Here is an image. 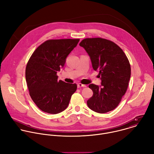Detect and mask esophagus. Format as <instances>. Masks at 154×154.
I'll return each instance as SVG.
<instances>
[{"mask_svg": "<svg viewBox=\"0 0 154 154\" xmlns=\"http://www.w3.org/2000/svg\"><path fill=\"white\" fill-rule=\"evenodd\" d=\"M86 86L85 85L82 84V83H79L77 84V87L79 88H81V87H86Z\"/></svg>", "mask_w": 154, "mask_h": 154, "instance_id": "esophagus-1", "label": "esophagus"}]
</instances>
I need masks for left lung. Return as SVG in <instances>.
<instances>
[{"mask_svg": "<svg viewBox=\"0 0 154 154\" xmlns=\"http://www.w3.org/2000/svg\"><path fill=\"white\" fill-rule=\"evenodd\" d=\"M79 45L90 55L93 68L99 72L102 80L101 87L89 85L93 95L87 100L88 106L99 113L112 111L126 93L130 78L126 55L116 43L104 38H85Z\"/></svg>", "mask_w": 154, "mask_h": 154, "instance_id": "obj_1", "label": "left lung"}]
</instances>
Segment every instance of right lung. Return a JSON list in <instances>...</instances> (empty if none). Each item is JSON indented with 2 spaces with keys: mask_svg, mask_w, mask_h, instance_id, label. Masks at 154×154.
Wrapping results in <instances>:
<instances>
[{
  "mask_svg": "<svg viewBox=\"0 0 154 154\" xmlns=\"http://www.w3.org/2000/svg\"><path fill=\"white\" fill-rule=\"evenodd\" d=\"M79 40H47L36 49L29 58L26 69L29 94L42 112L57 114L64 111L77 90L76 83L58 81L57 73L63 67L66 58Z\"/></svg>",
  "mask_w": 154,
  "mask_h": 154,
  "instance_id": "right-lung-1",
  "label": "right lung"
}]
</instances>
